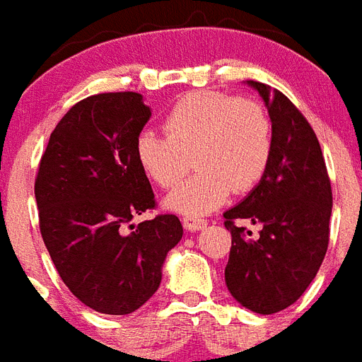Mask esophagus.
Returning <instances> with one entry per match:
<instances>
[{"label":"esophagus","mask_w":362,"mask_h":362,"mask_svg":"<svg viewBox=\"0 0 362 362\" xmlns=\"http://www.w3.org/2000/svg\"><path fill=\"white\" fill-rule=\"evenodd\" d=\"M182 224H184V228L189 230V232H199L207 226V221H203V218H197V216H184L182 218Z\"/></svg>","instance_id":"obj_1"}]
</instances>
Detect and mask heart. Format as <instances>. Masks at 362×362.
I'll use <instances>...</instances> for the list:
<instances>
[{
  "mask_svg": "<svg viewBox=\"0 0 362 362\" xmlns=\"http://www.w3.org/2000/svg\"><path fill=\"white\" fill-rule=\"evenodd\" d=\"M167 136L141 130L134 153L138 167L160 188L186 176L195 157L199 173L165 197V207L203 216L263 180L272 159V124L251 99L222 92H192L165 117Z\"/></svg>",
  "mask_w": 362,
  "mask_h": 362,
  "instance_id": "obj_1",
  "label": "heart"
}]
</instances>
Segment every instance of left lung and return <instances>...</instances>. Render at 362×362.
<instances>
[{
  "mask_svg": "<svg viewBox=\"0 0 362 362\" xmlns=\"http://www.w3.org/2000/svg\"><path fill=\"white\" fill-rule=\"evenodd\" d=\"M272 122V159L264 178L224 213L232 234L224 270L238 303L272 315L296 303L315 280L328 249L332 188L317 134L290 99L270 86L247 80ZM247 218L262 232L235 227Z\"/></svg>",
  "mask_w": 362,
  "mask_h": 362,
  "instance_id": "left-lung-1",
  "label": "left lung"
}]
</instances>
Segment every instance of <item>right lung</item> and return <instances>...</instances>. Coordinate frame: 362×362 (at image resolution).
I'll return each mask as SVG.
<instances>
[{"instance_id": "add662e5", "label": "right lung", "mask_w": 362, "mask_h": 362, "mask_svg": "<svg viewBox=\"0 0 362 362\" xmlns=\"http://www.w3.org/2000/svg\"><path fill=\"white\" fill-rule=\"evenodd\" d=\"M149 117L141 93L82 99L49 136L34 184L40 232L59 276L103 315L140 309L159 288L167 253L184 234L174 215L127 226L155 207L134 153Z\"/></svg>"}]
</instances>
